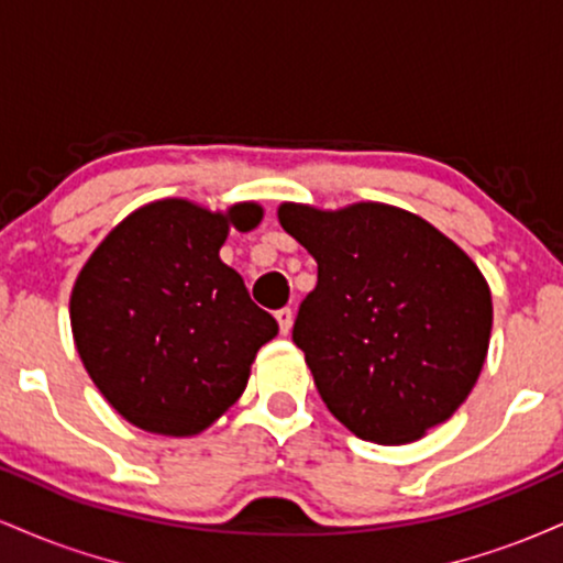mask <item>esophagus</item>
Instances as JSON below:
<instances>
[{
	"mask_svg": "<svg viewBox=\"0 0 563 563\" xmlns=\"http://www.w3.org/2000/svg\"><path fill=\"white\" fill-rule=\"evenodd\" d=\"M275 320H277V325H280V333L288 335L290 333V325H294V312H290L288 307L286 309H277Z\"/></svg>",
	"mask_w": 563,
	"mask_h": 563,
	"instance_id": "obj_1",
	"label": "esophagus"
}]
</instances>
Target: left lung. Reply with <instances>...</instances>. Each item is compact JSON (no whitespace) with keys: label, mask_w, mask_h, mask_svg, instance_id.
Instances as JSON below:
<instances>
[{"label":"left lung","mask_w":563,"mask_h":563,"mask_svg":"<svg viewBox=\"0 0 563 563\" xmlns=\"http://www.w3.org/2000/svg\"><path fill=\"white\" fill-rule=\"evenodd\" d=\"M283 230L318 262L294 344L352 434L405 444L444 423L489 349L493 294L474 260L412 211L280 203Z\"/></svg>","instance_id":"8db88e82"}]
</instances>
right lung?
Segmentation results:
<instances>
[{
	"label": "right lung",
	"mask_w": 563,
	"mask_h": 563,
	"mask_svg": "<svg viewBox=\"0 0 563 563\" xmlns=\"http://www.w3.org/2000/svg\"><path fill=\"white\" fill-rule=\"evenodd\" d=\"M262 217L254 200L209 211L161 198L92 251L70 290V331L89 378L124 421L196 437L241 399L277 322L219 249L230 230H254Z\"/></svg>",
	"instance_id": "obj_1"
}]
</instances>
